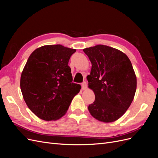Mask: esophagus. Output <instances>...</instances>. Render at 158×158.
I'll return each mask as SVG.
<instances>
[{
  "mask_svg": "<svg viewBox=\"0 0 158 158\" xmlns=\"http://www.w3.org/2000/svg\"><path fill=\"white\" fill-rule=\"evenodd\" d=\"M81 86H82V89L83 90H85L86 88H87V85H86V83L85 81H83V82L81 83Z\"/></svg>",
  "mask_w": 158,
  "mask_h": 158,
  "instance_id": "obj_1",
  "label": "esophagus"
}]
</instances>
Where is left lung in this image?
<instances>
[{"label":"left lung","instance_id":"left-lung-1","mask_svg":"<svg viewBox=\"0 0 158 158\" xmlns=\"http://www.w3.org/2000/svg\"><path fill=\"white\" fill-rule=\"evenodd\" d=\"M92 64L86 79L95 100L88 110L98 121L118 119L129 108L136 89V77L127 56L108 46L98 44L83 49Z\"/></svg>","mask_w":158,"mask_h":158}]
</instances>
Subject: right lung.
<instances>
[{
	"mask_svg": "<svg viewBox=\"0 0 158 158\" xmlns=\"http://www.w3.org/2000/svg\"><path fill=\"white\" fill-rule=\"evenodd\" d=\"M75 49L60 44L46 45L29 56L20 79L28 108L40 119L52 121L66 113L81 88L73 83L69 60Z\"/></svg>",
	"mask_w": 158,
	"mask_h": 158,
	"instance_id": "obj_1",
	"label": "right lung"
}]
</instances>
